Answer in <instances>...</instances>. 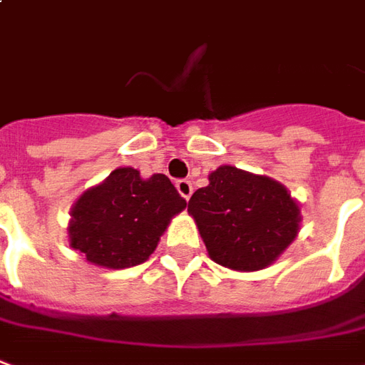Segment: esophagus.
<instances>
[{
    "instance_id": "esophagus-1",
    "label": "esophagus",
    "mask_w": 365,
    "mask_h": 365,
    "mask_svg": "<svg viewBox=\"0 0 365 365\" xmlns=\"http://www.w3.org/2000/svg\"><path fill=\"white\" fill-rule=\"evenodd\" d=\"M175 187H178V191H180V195H182L183 200H190L191 193H193V185H191V182H187V180H180V182H175Z\"/></svg>"
}]
</instances>
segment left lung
Masks as SVG:
<instances>
[{"instance_id": "obj_1", "label": "left lung", "mask_w": 365, "mask_h": 365, "mask_svg": "<svg viewBox=\"0 0 365 365\" xmlns=\"http://www.w3.org/2000/svg\"><path fill=\"white\" fill-rule=\"evenodd\" d=\"M190 213L209 259L231 271H261L298 235L300 207L272 178L219 165L209 183L191 195Z\"/></svg>"}]
</instances>
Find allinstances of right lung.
<instances>
[{"label":"right lung","mask_w":365,"mask_h":365,"mask_svg":"<svg viewBox=\"0 0 365 365\" xmlns=\"http://www.w3.org/2000/svg\"><path fill=\"white\" fill-rule=\"evenodd\" d=\"M185 205L168 175L144 180L134 168H116L71 207L68 245L96 267H136L156 251L170 221Z\"/></svg>","instance_id":"right-lung-1"}]
</instances>
